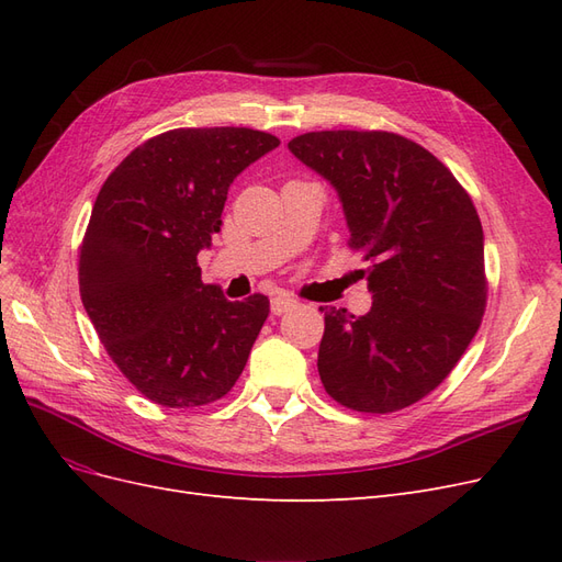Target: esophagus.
I'll list each match as a JSON object with an SVG mask.
<instances>
[{"instance_id":"34e87169","label":"esophagus","mask_w":562,"mask_h":562,"mask_svg":"<svg viewBox=\"0 0 562 562\" xmlns=\"http://www.w3.org/2000/svg\"><path fill=\"white\" fill-rule=\"evenodd\" d=\"M297 300L291 297L288 293H277L274 297H271V312H274L277 316L285 314V312H293L297 307Z\"/></svg>"}]
</instances>
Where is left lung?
Instances as JSON below:
<instances>
[{"instance_id": "8db88e82", "label": "left lung", "mask_w": 562, "mask_h": 562, "mask_svg": "<svg viewBox=\"0 0 562 562\" xmlns=\"http://www.w3.org/2000/svg\"><path fill=\"white\" fill-rule=\"evenodd\" d=\"M288 149L337 190L372 293L359 318L321 307V382L356 413L403 411L450 375L481 326V217L450 168L398 133L312 131Z\"/></svg>"}]
</instances>
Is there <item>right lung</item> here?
Here are the masks:
<instances>
[{"mask_svg": "<svg viewBox=\"0 0 562 562\" xmlns=\"http://www.w3.org/2000/svg\"><path fill=\"white\" fill-rule=\"evenodd\" d=\"M279 143L239 126L173 128L135 147L100 187L79 246V293L145 398L209 405L244 372L269 300L229 302L201 281L196 255L223 225L234 178Z\"/></svg>", "mask_w": 562, "mask_h": 562, "instance_id": "right-lung-1", "label": "right lung"}]
</instances>
